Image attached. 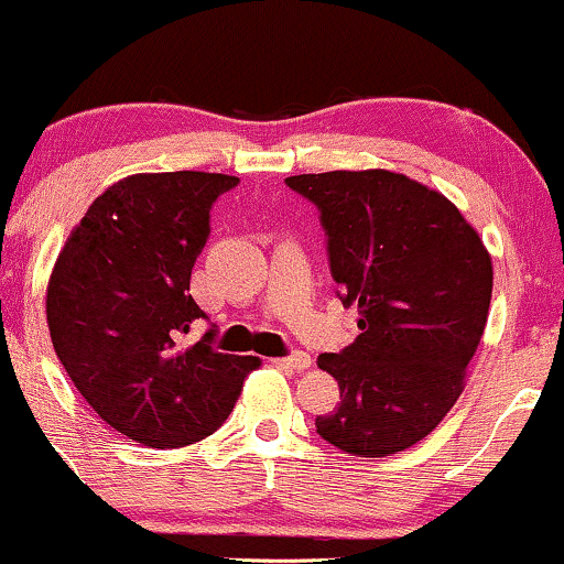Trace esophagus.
Returning a JSON list of instances; mask_svg holds the SVG:
<instances>
[{
  "label": "esophagus",
  "mask_w": 564,
  "mask_h": 564,
  "mask_svg": "<svg viewBox=\"0 0 564 564\" xmlns=\"http://www.w3.org/2000/svg\"><path fill=\"white\" fill-rule=\"evenodd\" d=\"M273 365L283 367V369H296V372H302V369H306L312 365V356L304 354V351H294L291 356H283V359H275Z\"/></svg>",
  "instance_id": "esophagus-1"
}]
</instances>
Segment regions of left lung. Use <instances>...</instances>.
I'll list each match as a JSON object with an SVG mask.
<instances>
[{
	"mask_svg": "<svg viewBox=\"0 0 564 564\" xmlns=\"http://www.w3.org/2000/svg\"><path fill=\"white\" fill-rule=\"evenodd\" d=\"M286 184L319 213L330 275L359 335L317 365L340 405L317 434L382 458L424 440L458 401L491 299V258L447 197L393 171H325Z\"/></svg>",
	"mask_w": 564,
	"mask_h": 564,
	"instance_id": "left-lung-1",
	"label": "left lung"
}]
</instances>
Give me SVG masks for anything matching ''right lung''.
Instances as JSON below:
<instances>
[{"label":"right lung","instance_id":"right-lung-1","mask_svg":"<svg viewBox=\"0 0 564 564\" xmlns=\"http://www.w3.org/2000/svg\"><path fill=\"white\" fill-rule=\"evenodd\" d=\"M239 184L205 171L134 174L101 192L56 258L46 294L54 351L106 424L148 447H182L226 422L258 356L213 348L189 294L213 203Z\"/></svg>","mask_w":564,"mask_h":564}]
</instances>
